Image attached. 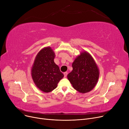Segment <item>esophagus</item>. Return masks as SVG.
<instances>
[{
    "mask_svg": "<svg viewBox=\"0 0 129 129\" xmlns=\"http://www.w3.org/2000/svg\"><path fill=\"white\" fill-rule=\"evenodd\" d=\"M63 74H64V77H67V74H68V72H64Z\"/></svg>",
    "mask_w": 129,
    "mask_h": 129,
    "instance_id": "esophagus-1",
    "label": "esophagus"
}]
</instances>
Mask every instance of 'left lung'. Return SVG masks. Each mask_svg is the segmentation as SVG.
<instances>
[{
    "label": "left lung",
    "instance_id": "8db88e82",
    "mask_svg": "<svg viewBox=\"0 0 129 129\" xmlns=\"http://www.w3.org/2000/svg\"><path fill=\"white\" fill-rule=\"evenodd\" d=\"M72 66L73 70L67 77L73 87L82 93L92 90L98 83L100 72L91 55L85 51L81 52Z\"/></svg>",
    "mask_w": 129,
    "mask_h": 129
}]
</instances>
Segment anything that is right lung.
<instances>
[{"label":"right lung","mask_w":129,"mask_h":129,"mask_svg":"<svg viewBox=\"0 0 129 129\" xmlns=\"http://www.w3.org/2000/svg\"><path fill=\"white\" fill-rule=\"evenodd\" d=\"M55 54L49 46L41 49L36 55L31 74L33 81L41 91L49 92L57 87L64 75L54 62Z\"/></svg>","instance_id":"add662e5"}]
</instances>
